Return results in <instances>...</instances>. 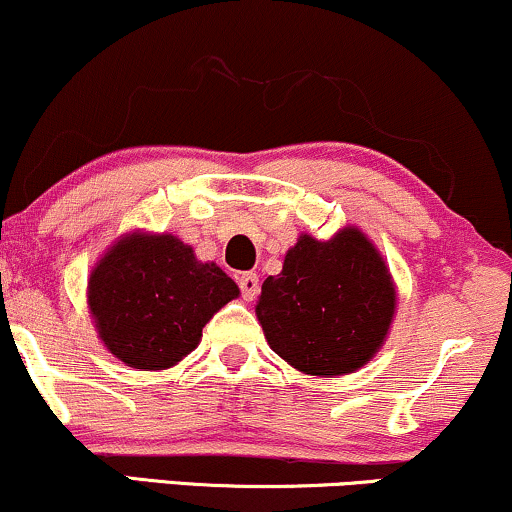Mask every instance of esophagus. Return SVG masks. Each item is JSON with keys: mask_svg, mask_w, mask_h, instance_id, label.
<instances>
[{"mask_svg": "<svg viewBox=\"0 0 512 512\" xmlns=\"http://www.w3.org/2000/svg\"><path fill=\"white\" fill-rule=\"evenodd\" d=\"M238 286H240V293H243V300H248L250 303V300L257 295V291H260V279H257V274L245 272L240 274Z\"/></svg>", "mask_w": 512, "mask_h": 512, "instance_id": "34e87169", "label": "esophagus"}]
</instances>
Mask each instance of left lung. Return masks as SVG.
Masks as SVG:
<instances>
[{"label": "left lung", "instance_id": "8db88e82", "mask_svg": "<svg viewBox=\"0 0 512 512\" xmlns=\"http://www.w3.org/2000/svg\"><path fill=\"white\" fill-rule=\"evenodd\" d=\"M396 283L377 245L357 226L329 240L300 233L267 276L255 315L269 348L310 377H343L384 346L396 317Z\"/></svg>", "mask_w": 512, "mask_h": 512}]
</instances>
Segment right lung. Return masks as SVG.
Instances as JSON below:
<instances>
[{
    "label": "right lung",
    "instance_id": "right-lung-1",
    "mask_svg": "<svg viewBox=\"0 0 512 512\" xmlns=\"http://www.w3.org/2000/svg\"><path fill=\"white\" fill-rule=\"evenodd\" d=\"M240 288L171 233L131 231L92 267L88 310L97 336L123 365L159 372L193 353L202 326Z\"/></svg>",
    "mask_w": 512,
    "mask_h": 512
}]
</instances>
